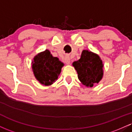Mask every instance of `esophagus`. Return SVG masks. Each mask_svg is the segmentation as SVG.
I'll list each match as a JSON object with an SVG mask.
<instances>
[{"label":"esophagus","mask_w":132,"mask_h":132,"mask_svg":"<svg viewBox=\"0 0 132 132\" xmlns=\"http://www.w3.org/2000/svg\"><path fill=\"white\" fill-rule=\"evenodd\" d=\"M64 62L66 64H69L71 63L70 58H69V56H66L64 58Z\"/></svg>","instance_id":"esophagus-1"}]
</instances>
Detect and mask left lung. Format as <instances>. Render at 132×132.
<instances>
[{
  "label": "left lung",
  "mask_w": 132,
  "mask_h": 132,
  "mask_svg": "<svg viewBox=\"0 0 132 132\" xmlns=\"http://www.w3.org/2000/svg\"><path fill=\"white\" fill-rule=\"evenodd\" d=\"M78 74V78L82 84L92 87L98 83L103 76V64L96 54L88 50H83L81 57L72 64Z\"/></svg>",
  "instance_id": "8db88e82"
}]
</instances>
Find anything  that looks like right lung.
Segmentation results:
<instances>
[{"label": "right lung", "mask_w": 132, "mask_h": 132, "mask_svg": "<svg viewBox=\"0 0 132 132\" xmlns=\"http://www.w3.org/2000/svg\"><path fill=\"white\" fill-rule=\"evenodd\" d=\"M32 63L35 77L45 85H52L56 81L64 65L58 58L52 56L48 50L36 55Z\"/></svg>", "instance_id": "obj_1"}]
</instances>
